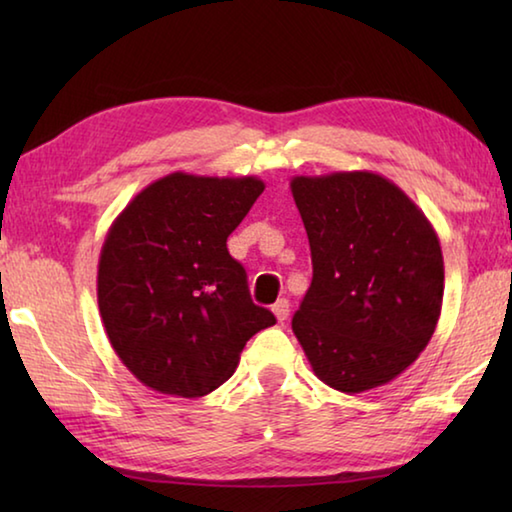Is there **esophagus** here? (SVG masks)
Wrapping results in <instances>:
<instances>
[{"label": "esophagus", "instance_id": "34e87169", "mask_svg": "<svg viewBox=\"0 0 512 512\" xmlns=\"http://www.w3.org/2000/svg\"><path fill=\"white\" fill-rule=\"evenodd\" d=\"M273 314H275L277 320H280V323H284V320L289 318V300L287 298L277 300L275 305H273Z\"/></svg>", "mask_w": 512, "mask_h": 512}]
</instances>
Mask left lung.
Wrapping results in <instances>:
<instances>
[{
    "label": "left lung",
    "mask_w": 512,
    "mask_h": 512,
    "mask_svg": "<svg viewBox=\"0 0 512 512\" xmlns=\"http://www.w3.org/2000/svg\"><path fill=\"white\" fill-rule=\"evenodd\" d=\"M314 277L293 316L311 370L329 388L363 393L411 366L443 307V250L427 216L372 171L291 178Z\"/></svg>",
    "instance_id": "obj_1"
}]
</instances>
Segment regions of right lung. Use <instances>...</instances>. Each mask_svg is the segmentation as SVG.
Instances as JSON below:
<instances>
[{
	"instance_id": "add662e5",
	"label": "right lung",
	"mask_w": 512,
	"mask_h": 512,
	"mask_svg": "<svg viewBox=\"0 0 512 512\" xmlns=\"http://www.w3.org/2000/svg\"><path fill=\"white\" fill-rule=\"evenodd\" d=\"M264 183L176 171L144 187L112 221L97 273L112 350L144 386L203 397L235 372L246 341L275 325L250 300L228 253Z\"/></svg>"
}]
</instances>
